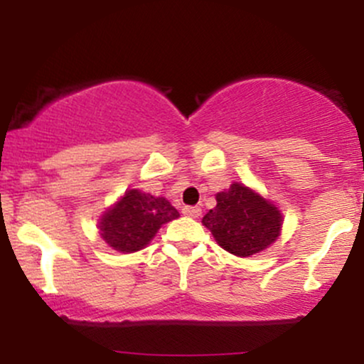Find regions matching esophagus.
I'll return each instance as SVG.
<instances>
[{
    "label": "esophagus",
    "instance_id": "esophagus-1",
    "mask_svg": "<svg viewBox=\"0 0 364 364\" xmlns=\"http://www.w3.org/2000/svg\"><path fill=\"white\" fill-rule=\"evenodd\" d=\"M183 214L188 215V217H200V214H202V208L200 207H191V205H186L183 207Z\"/></svg>",
    "mask_w": 364,
    "mask_h": 364
}]
</instances>
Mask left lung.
<instances>
[{"instance_id": "left-lung-1", "label": "left lung", "mask_w": 364, "mask_h": 364, "mask_svg": "<svg viewBox=\"0 0 364 364\" xmlns=\"http://www.w3.org/2000/svg\"><path fill=\"white\" fill-rule=\"evenodd\" d=\"M217 205L202 223L215 241L236 257H250L277 240L282 215L272 203L240 183L215 196Z\"/></svg>"}]
</instances>
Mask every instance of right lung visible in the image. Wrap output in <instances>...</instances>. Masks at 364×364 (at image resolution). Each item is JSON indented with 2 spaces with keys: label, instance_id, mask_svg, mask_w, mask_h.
<instances>
[{
  "label": "right lung",
  "instance_id": "add662e5",
  "mask_svg": "<svg viewBox=\"0 0 364 364\" xmlns=\"http://www.w3.org/2000/svg\"><path fill=\"white\" fill-rule=\"evenodd\" d=\"M179 212L162 196L128 190L101 219V236L111 248L139 252L156 236L162 224L178 219Z\"/></svg>",
  "mask_w": 364,
  "mask_h": 364
}]
</instances>
